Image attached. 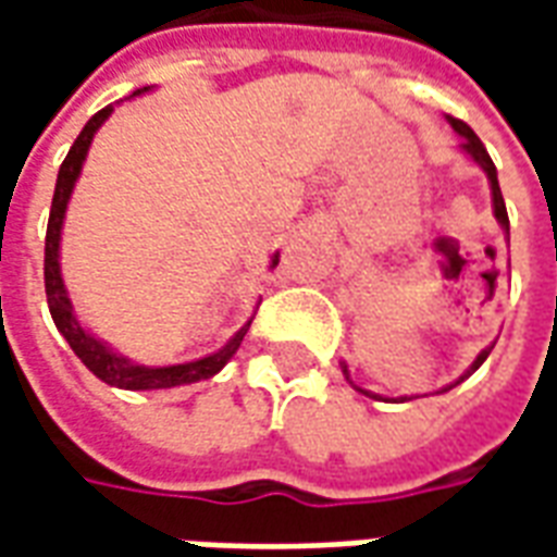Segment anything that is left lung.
Listing matches in <instances>:
<instances>
[{
    "label": "left lung",
    "mask_w": 557,
    "mask_h": 557,
    "mask_svg": "<svg viewBox=\"0 0 557 557\" xmlns=\"http://www.w3.org/2000/svg\"><path fill=\"white\" fill-rule=\"evenodd\" d=\"M447 125L454 127L456 134L462 137V143H459V151H466L468 158L474 160V163H478L480 170L486 172V178H490V190H492V214H495V220H498V226H502V230H504V238L510 242V220H507V208H504L502 187H498V170H495V163H492L490 151L483 148V143H480V137H478V134H474V131H471V127L466 125V122H459V119H454V115H447ZM492 349H495V343H490L486 349L480 351L478 358L471 361V367H468L466 373L459 375L456 382H450V385H444L442 391H435V394H444V391H450V387H456V385H459V382H466L468 375L474 373V370H478L480 363H483V361H486V358H490V351H492ZM343 375H346V382H349V385L355 387V391H361V394H367V397H373V399H385V397H379V394H373V391H363V387L355 385V382H351L349 367H346V363H343ZM399 399H411V397H399Z\"/></svg>",
    "instance_id": "left-lung-1"
}]
</instances>
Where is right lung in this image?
<instances>
[{"mask_svg":"<svg viewBox=\"0 0 557 557\" xmlns=\"http://www.w3.org/2000/svg\"><path fill=\"white\" fill-rule=\"evenodd\" d=\"M151 91L148 86L137 89L131 98L137 95H146ZM115 103L103 107L101 113H95L86 122V127L79 131V137L74 139V146L67 151V158L62 160L59 166V178H55V194L53 206H50V223H47V244H44V286H47V304H50V315H53L59 334L67 339V346L74 349L79 361L89 367L91 373L98 375L101 382L113 387H122V391H163V387H178V385H194V382H202V379H211L218 375L230 358L242 346L247 327L253 322V315L244 322L235 334L230 337L226 346H220L218 351H211L206 358H196V361L184 363H170V367H146V363H137L125 358L122 351H115L107 339L95 337L89 327L83 325L77 319V310H74V301L67 295L65 277H62V226H65V211L67 202H71V194L77 187L79 172H83V163H86V154H89V146L95 134L101 131V125L113 115ZM280 253L271 256L268 268H277Z\"/></svg>","mask_w":557,"mask_h":557,"instance_id":"obj_1","label":"right lung"}]
</instances>
